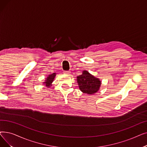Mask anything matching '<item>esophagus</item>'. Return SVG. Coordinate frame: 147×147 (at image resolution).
<instances>
[{"instance_id": "esophagus-1", "label": "esophagus", "mask_w": 147, "mask_h": 147, "mask_svg": "<svg viewBox=\"0 0 147 147\" xmlns=\"http://www.w3.org/2000/svg\"><path fill=\"white\" fill-rule=\"evenodd\" d=\"M63 73H64L65 74H68V75H69V74H70V71H63Z\"/></svg>"}]
</instances>
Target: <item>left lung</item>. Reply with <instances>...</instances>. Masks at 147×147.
<instances>
[{
	"label": "left lung",
	"instance_id": "8db88e82",
	"mask_svg": "<svg viewBox=\"0 0 147 147\" xmlns=\"http://www.w3.org/2000/svg\"><path fill=\"white\" fill-rule=\"evenodd\" d=\"M77 82L80 90L88 95L97 92L101 84V81L94 76L84 70L82 74L77 76Z\"/></svg>",
	"mask_w": 147,
	"mask_h": 147
}]
</instances>
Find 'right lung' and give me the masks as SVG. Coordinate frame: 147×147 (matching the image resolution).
<instances>
[{"instance_id": "1", "label": "right lung", "mask_w": 147, "mask_h": 147, "mask_svg": "<svg viewBox=\"0 0 147 147\" xmlns=\"http://www.w3.org/2000/svg\"><path fill=\"white\" fill-rule=\"evenodd\" d=\"M56 73H52L51 74H49L47 78H46V80L44 82H43V85H45L47 88H49L52 85V82H53L56 76Z\"/></svg>"}]
</instances>
